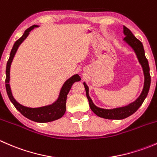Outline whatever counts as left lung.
<instances>
[{
  "mask_svg": "<svg viewBox=\"0 0 157 157\" xmlns=\"http://www.w3.org/2000/svg\"><path fill=\"white\" fill-rule=\"evenodd\" d=\"M123 33L125 36L123 41L127 43L131 48L134 50L136 56L139 63L141 65L142 70L144 76V87L142 90L140 96L134 101L127 105L121 107H117L114 109H102L96 106L93 103V100L89 95V86L86 85L85 82H83L85 90H86V97L89 100V104L91 110L100 118H105V119H124L128 118L130 115L134 114L136 111L140 108V105L144 102V99H146L147 94H148L150 86V67H149L148 61L145 56L144 49L143 44L140 40L137 39L133 35L131 30L128 29L126 26H123Z\"/></svg>",
  "mask_w": 157,
  "mask_h": 157,
  "instance_id": "left-lung-1",
  "label": "left lung"
}]
</instances>
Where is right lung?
<instances>
[{"mask_svg": "<svg viewBox=\"0 0 157 157\" xmlns=\"http://www.w3.org/2000/svg\"><path fill=\"white\" fill-rule=\"evenodd\" d=\"M37 25H33L30 26L29 29H27L24 32L23 36L20 38L17 41H16L13 46L12 50H11L10 54V58H9L8 61L7 63V67H6V90H7V95L15 108L26 118H29L36 122L45 123L53 121L55 120L59 119L63 115H64L66 111V101H67V96L68 94L71 86L75 82L80 81L81 80L80 76L78 74H74L72 77H70L68 80H66L63 84L62 87L60 90L59 95L55 102L52 103L51 105H45V106L38 107V108H29V107L24 106L19 103L12 94V91L10 89V66L12 63L13 59L16 55L17 49L19 46L21 45L22 42L27 38L29 36V32L32 31L34 28L38 27Z\"/></svg>", "mask_w": 157, "mask_h": 157, "instance_id": "obj_1", "label": "right lung"}]
</instances>
